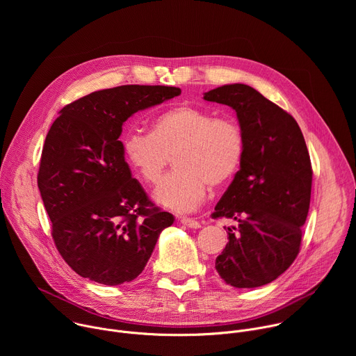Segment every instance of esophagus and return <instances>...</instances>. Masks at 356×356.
<instances>
[{
    "label": "esophagus",
    "instance_id": "obj_1",
    "mask_svg": "<svg viewBox=\"0 0 356 356\" xmlns=\"http://www.w3.org/2000/svg\"><path fill=\"white\" fill-rule=\"evenodd\" d=\"M180 222L190 227V228H200V222L194 218H188V217H180Z\"/></svg>",
    "mask_w": 356,
    "mask_h": 356
}]
</instances>
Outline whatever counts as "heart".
I'll use <instances>...</instances> for the list:
<instances>
[{"instance_id":"obj_1","label":"heart","mask_w":356,"mask_h":356,"mask_svg":"<svg viewBox=\"0 0 356 356\" xmlns=\"http://www.w3.org/2000/svg\"><path fill=\"white\" fill-rule=\"evenodd\" d=\"M127 162L149 186H156L172 158L176 169L161 183L155 200L186 213L204 200L209 184L222 186L238 172L245 136L231 118H217L206 108L176 106L162 111L150 132L129 131L122 138Z\"/></svg>"}]
</instances>
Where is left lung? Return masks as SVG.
<instances>
[{
	"label": "left lung",
	"mask_w": 356,
	"mask_h": 356,
	"mask_svg": "<svg viewBox=\"0 0 356 356\" xmlns=\"http://www.w3.org/2000/svg\"><path fill=\"white\" fill-rule=\"evenodd\" d=\"M204 99L235 110L245 136L241 168L211 216L238 222L216 269L234 287H259L298 255L313 181L306 140L289 113L246 84L217 87Z\"/></svg>",
	"instance_id": "obj_1"
}]
</instances>
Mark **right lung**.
<instances>
[{
  "label": "right lung",
  "mask_w": 356,
  "mask_h": 356,
  "mask_svg": "<svg viewBox=\"0 0 356 356\" xmlns=\"http://www.w3.org/2000/svg\"><path fill=\"white\" fill-rule=\"evenodd\" d=\"M180 92L139 84L94 91L62 108L50 127L38 187L55 245L81 277L107 286L134 280L173 224L132 177L118 138L132 114Z\"/></svg>",
  "instance_id": "1"
}]
</instances>
